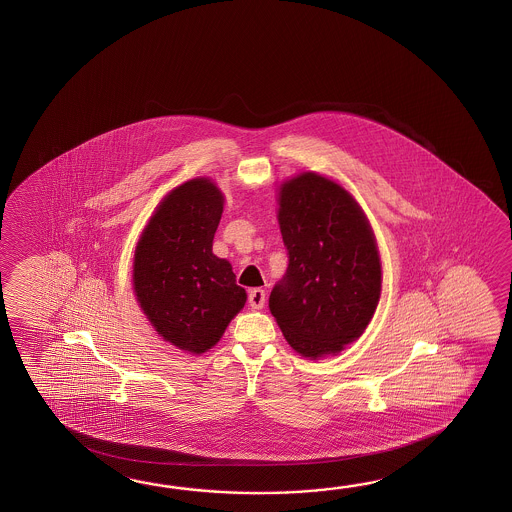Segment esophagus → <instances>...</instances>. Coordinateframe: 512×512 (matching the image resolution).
<instances>
[{
  "label": "esophagus",
  "instance_id": "obj_1",
  "mask_svg": "<svg viewBox=\"0 0 512 512\" xmlns=\"http://www.w3.org/2000/svg\"><path fill=\"white\" fill-rule=\"evenodd\" d=\"M249 305L252 309H263L265 305V291L263 289H252L249 293Z\"/></svg>",
  "mask_w": 512,
  "mask_h": 512
}]
</instances>
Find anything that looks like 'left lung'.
I'll list each match as a JSON object with an SVG mask.
<instances>
[{"label":"left lung","instance_id":"left-lung-1","mask_svg":"<svg viewBox=\"0 0 512 512\" xmlns=\"http://www.w3.org/2000/svg\"><path fill=\"white\" fill-rule=\"evenodd\" d=\"M278 223L289 267L272 289V316L298 355H337L364 333L381 298L370 221L344 186L302 172L278 186Z\"/></svg>","mask_w":512,"mask_h":512}]
</instances>
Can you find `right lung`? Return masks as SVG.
I'll return each mask as SVG.
<instances>
[{"instance_id":"add662e5","label":"right lung","mask_w":512,"mask_h":512,"mask_svg":"<svg viewBox=\"0 0 512 512\" xmlns=\"http://www.w3.org/2000/svg\"><path fill=\"white\" fill-rule=\"evenodd\" d=\"M225 196L208 177L175 186L135 247L131 283L157 335L185 353L218 344L247 302L230 261L212 252Z\"/></svg>"}]
</instances>
